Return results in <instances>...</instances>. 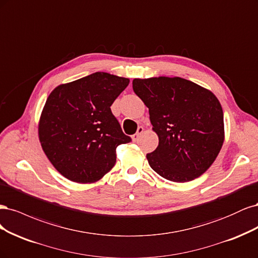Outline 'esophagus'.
Segmentation results:
<instances>
[{
    "instance_id": "1",
    "label": "esophagus",
    "mask_w": 258,
    "mask_h": 258,
    "mask_svg": "<svg viewBox=\"0 0 258 258\" xmlns=\"http://www.w3.org/2000/svg\"><path fill=\"white\" fill-rule=\"evenodd\" d=\"M143 133H144V127L143 126H139L138 127V130H137V133L135 135H133V137H132V139H133V141H137L139 138H140V136L143 135Z\"/></svg>"
}]
</instances>
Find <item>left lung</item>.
I'll use <instances>...</instances> for the list:
<instances>
[{"label":"left lung","instance_id":"8db88e82","mask_svg":"<svg viewBox=\"0 0 258 258\" xmlns=\"http://www.w3.org/2000/svg\"><path fill=\"white\" fill-rule=\"evenodd\" d=\"M133 90L149 108L159 146L147 160L161 177L188 182L205 173L224 139L223 109L210 90L180 77L133 80Z\"/></svg>","mask_w":258,"mask_h":258}]
</instances>
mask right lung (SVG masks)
Segmentation results:
<instances>
[{
  "label": "right lung",
  "mask_w": 258,
  "mask_h": 258,
  "mask_svg": "<svg viewBox=\"0 0 258 258\" xmlns=\"http://www.w3.org/2000/svg\"><path fill=\"white\" fill-rule=\"evenodd\" d=\"M128 78L104 72L57 86L49 94L38 122L41 148L63 177L92 183L114 166L118 146L131 138L110 106Z\"/></svg>",
  "instance_id": "add662e5"
}]
</instances>
